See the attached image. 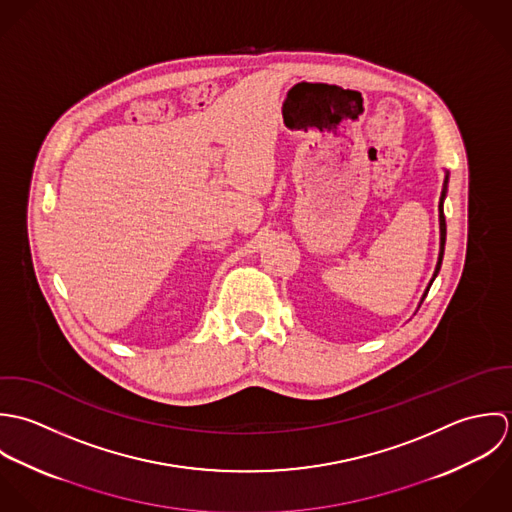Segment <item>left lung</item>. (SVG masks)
Segmentation results:
<instances>
[{
    "mask_svg": "<svg viewBox=\"0 0 512 512\" xmlns=\"http://www.w3.org/2000/svg\"><path fill=\"white\" fill-rule=\"evenodd\" d=\"M447 184H449V172H445V182H443V190H441V198H439V257H437V265H435L433 277H431V281H429V285H427V289H425V293H423V297H421L419 305H421V303H423V299L427 297V291H429L431 283L435 281V277H437V273H439V269H441V261H443L445 235H447V225H445V215H443V202H445V198H447Z\"/></svg>",
    "mask_w": 512,
    "mask_h": 512,
    "instance_id": "left-lung-1",
    "label": "left lung"
}]
</instances>
